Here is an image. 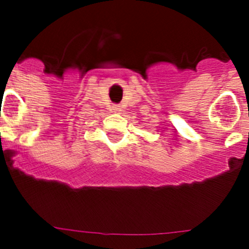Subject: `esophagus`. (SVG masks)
<instances>
[{"label":"esophagus","mask_w":249,"mask_h":249,"mask_svg":"<svg viewBox=\"0 0 249 249\" xmlns=\"http://www.w3.org/2000/svg\"><path fill=\"white\" fill-rule=\"evenodd\" d=\"M112 109H113V112H121L120 106H113V107H112Z\"/></svg>","instance_id":"obj_1"}]
</instances>
